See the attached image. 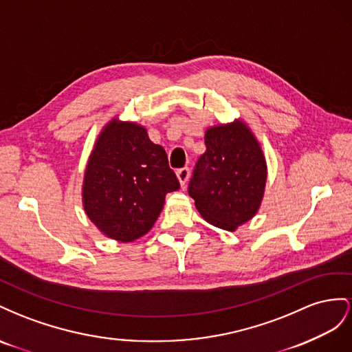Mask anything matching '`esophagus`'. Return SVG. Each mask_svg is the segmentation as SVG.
Returning a JSON list of instances; mask_svg holds the SVG:
<instances>
[{
    "instance_id": "34e87169",
    "label": "esophagus",
    "mask_w": 352,
    "mask_h": 352,
    "mask_svg": "<svg viewBox=\"0 0 352 352\" xmlns=\"http://www.w3.org/2000/svg\"><path fill=\"white\" fill-rule=\"evenodd\" d=\"M177 177H178V179H179V184L186 186L187 179H188V177H190V169H188L187 166H183V168L177 169Z\"/></svg>"
}]
</instances>
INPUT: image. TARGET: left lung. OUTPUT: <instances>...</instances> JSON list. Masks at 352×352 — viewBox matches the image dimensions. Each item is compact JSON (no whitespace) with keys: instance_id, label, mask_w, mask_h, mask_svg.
<instances>
[{"instance_id":"obj_1","label":"left lung","mask_w":352,"mask_h":352,"mask_svg":"<svg viewBox=\"0 0 352 352\" xmlns=\"http://www.w3.org/2000/svg\"><path fill=\"white\" fill-rule=\"evenodd\" d=\"M205 144L188 195L209 224L234 232L256 214L263 200L267 182L263 150L243 122L209 128Z\"/></svg>"}]
</instances>
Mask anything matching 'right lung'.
Instances as JSON below:
<instances>
[{
    "mask_svg": "<svg viewBox=\"0 0 352 352\" xmlns=\"http://www.w3.org/2000/svg\"><path fill=\"white\" fill-rule=\"evenodd\" d=\"M178 188L165 148L150 142L143 126L115 119L89 156L84 209L107 237L133 242L153 227L166 193Z\"/></svg>",
    "mask_w": 352,
    "mask_h": 352,
    "instance_id": "1",
    "label": "right lung"
}]
</instances>
